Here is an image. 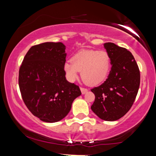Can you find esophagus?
<instances>
[{"instance_id": "1", "label": "esophagus", "mask_w": 156, "mask_h": 156, "mask_svg": "<svg viewBox=\"0 0 156 156\" xmlns=\"http://www.w3.org/2000/svg\"><path fill=\"white\" fill-rule=\"evenodd\" d=\"M80 91H81L82 94H86V93H87V92H88V89H84V88H82V87H80Z\"/></svg>"}]
</instances>
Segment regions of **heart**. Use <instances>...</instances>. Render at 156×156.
<instances>
[{
    "label": "heart",
    "instance_id": "b5f03b06",
    "mask_svg": "<svg viewBox=\"0 0 156 156\" xmlns=\"http://www.w3.org/2000/svg\"><path fill=\"white\" fill-rule=\"evenodd\" d=\"M111 58L107 52L82 50L76 53L72 62H66L64 71L69 81H74L81 72V78L88 86H97L104 80L110 70Z\"/></svg>",
    "mask_w": 156,
    "mask_h": 156
}]
</instances>
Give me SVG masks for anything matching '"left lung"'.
<instances>
[{"mask_svg":"<svg viewBox=\"0 0 156 156\" xmlns=\"http://www.w3.org/2000/svg\"><path fill=\"white\" fill-rule=\"evenodd\" d=\"M111 58L108 78L91 91L95 100L91 108L105 121L120 119L131 108L140 84V73L133 55L112 42L103 44Z\"/></svg>","mask_w":156,"mask_h":156,"instance_id":"8db88e82","label":"left lung"}]
</instances>
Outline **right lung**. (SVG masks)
<instances>
[{
    "instance_id": "1",
    "label": "right lung",
    "mask_w": 156,
    "mask_h": 156,
    "mask_svg": "<svg viewBox=\"0 0 156 156\" xmlns=\"http://www.w3.org/2000/svg\"><path fill=\"white\" fill-rule=\"evenodd\" d=\"M66 46L44 42L27 52L19 71V87L27 108L45 122L62 120L73 102L81 94L79 87L66 79Z\"/></svg>"
}]
</instances>
